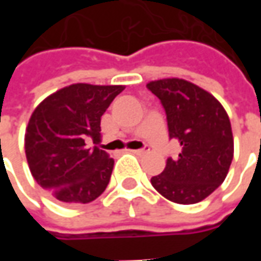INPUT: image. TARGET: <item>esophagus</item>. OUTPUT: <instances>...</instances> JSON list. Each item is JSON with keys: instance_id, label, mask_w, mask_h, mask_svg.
<instances>
[{"instance_id": "1", "label": "esophagus", "mask_w": 261, "mask_h": 261, "mask_svg": "<svg viewBox=\"0 0 261 261\" xmlns=\"http://www.w3.org/2000/svg\"><path fill=\"white\" fill-rule=\"evenodd\" d=\"M148 151H149L148 148H142V149H134V151H131V152L136 153V155H138V156H142V155H145Z\"/></svg>"}]
</instances>
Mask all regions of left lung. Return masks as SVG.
<instances>
[{
    "instance_id": "8db88e82",
    "label": "left lung",
    "mask_w": 261,
    "mask_h": 261,
    "mask_svg": "<svg viewBox=\"0 0 261 261\" xmlns=\"http://www.w3.org/2000/svg\"><path fill=\"white\" fill-rule=\"evenodd\" d=\"M147 88L166 112L170 138L181 151L151 179L153 189L177 204L202 201L222 185L233 159V136L224 106L200 86L180 78L151 81Z\"/></svg>"
}]
</instances>
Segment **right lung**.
I'll return each instance as SVG.
<instances>
[{
	"instance_id": "1",
	"label": "right lung",
	"mask_w": 261,
	"mask_h": 261,
	"mask_svg": "<svg viewBox=\"0 0 261 261\" xmlns=\"http://www.w3.org/2000/svg\"><path fill=\"white\" fill-rule=\"evenodd\" d=\"M123 85L72 84L51 93L32 113L25 152L32 176L61 204H88L108 187L114 161L86 147L100 138V117Z\"/></svg>"
}]
</instances>
